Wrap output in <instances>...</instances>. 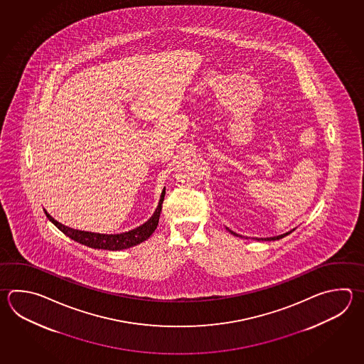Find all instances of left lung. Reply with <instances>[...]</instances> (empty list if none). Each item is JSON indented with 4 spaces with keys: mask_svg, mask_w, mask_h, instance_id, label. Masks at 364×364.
<instances>
[{
    "mask_svg": "<svg viewBox=\"0 0 364 364\" xmlns=\"http://www.w3.org/2000/svg\"><path fill=\"white\" fill-rule=\"evenodd\" d=\"M230 230V233L236 235L235 232H232V230ZM291 232H293V230H290V232H287V233H284V235H280V236H274V237L264 238V240H266V241H274V240H280V238L285 237V236H288V235H289V233H291ZM236 236H238V235H236ZM257 240H263V238H257Z\"/></svg>",
    "mask_w": 364,
    "mask_h": 364,
    "instance_id": "8db88e82",
    "label": "left lung"
}]
</instances>
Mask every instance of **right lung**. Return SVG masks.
I'll list each match as a JSON object with an SVG mask.
<instances>
[{"instance_id":"add662e5","label":"right lung","mask_w":364,"mask_h":364,"mask_svg":"<svg viewBox=\"0 0 364 364\" xmlns=\"http://www.w3.org/2000/svg\"><path fill=\"white\" fill-rule=\"evenodd\" d=\"M164 194H166V189H164V192H162L156 213L149 219L148 222L144 223L142 225L134 228V230H128V232H124V233H119V235H101V233H92V232L73 230V228H68L66 225H63V224H60L57 220H54L52 216L49 215L46 211H45V215L58 230H62L66 236L73 238L76 242H80L82 245L90 246V247H93V249L123 250V249H128V247H132V246L140 244V242L148 240L153 235V232L156 230L158 222H159Z\"/></svg>"}]
</instances>
